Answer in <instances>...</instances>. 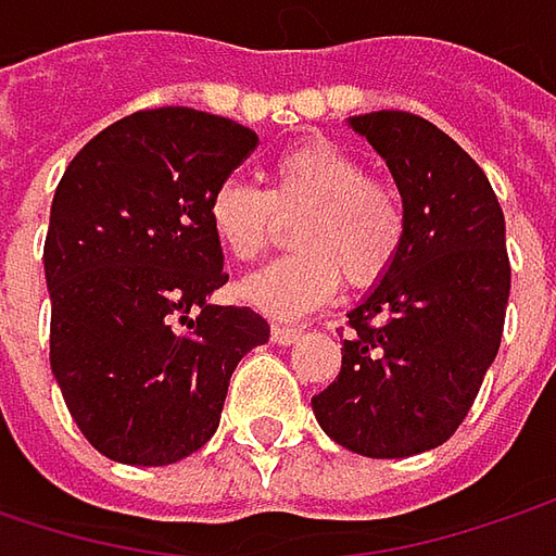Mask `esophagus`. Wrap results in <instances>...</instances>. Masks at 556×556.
<instances>
[{"label":"esophagus","mask_w":556,"mask_h":556,"mask_svg":"<svg viewBox=\"0 0 556 556\" xmlns=\"http://www.w3.org/2000/svg\"><path fill=\"white\" fill-rule=\"evenodd\" d=\"M299 337H302V327H292V324H274V330H270V340L277 345L295 343Z\"/></svg>","instance_id":"obj_1"}]
</instances>
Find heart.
Returning a JSON list of instances; mask_svg holds the SVG:
<instances>
[{
	"mask_svg": "<svg viewBox=\"0 0 556 556\" xmlns=\"http://www.w3.org/2000/svg\"><path fill=\"white\" fill-rule=\"evenodd\" d=\"M207 223L219 248L239 261H257L295 223L292 254L239 282V299L267 317H305L349 286H375L400 261L408 236L403 191L368 176V166L327 138H311L279 153L267 191L242 179L213 188Z\"/></svg>",
	"mask_w": 556,
	"mask_h": 556,
	"instance_id": "obj_1",
	"label": "heart"
}]
</instances>
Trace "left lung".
I'll return each mask as SVG.
<instances>
[{
  "instance_id": "8db88e82",
  "label": "left lung",
  "mask_w": 556,
  "mask_h": 556,
  "mask_svg": "<svg viewBox=\"0 0 556 556\" xmlns=\"http://www.w3.org/2000/svg\"><path fill=\"white\" fill-rule=\"evenodd\" d=\"M349 125L387 160L408 236L393 270L349 311L343 368L311 408L345 450L403 459L453 438L501 349L504 211L481 166L428 118L380 110Z\"/></svg>"
}]
</instances>
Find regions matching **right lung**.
I'll return each mask as SVG.
<instances>
[{"instance_id":"obj_1","label":"right lung","mask_w":556,"mask_h":556,"mask_svg":"<svg viewBox=\"0 0 556 556\" xmlns=\"http://www.w3.org/2000/svg\"><path fill=\"white\" fill-rule=\"evenodd\" d=\"M254 148L232 118L141 110L87 141L55 188L50 365L81 434L115 463L201 450L236 365L270 340L257 311L211 305L229 274L207 201Z\"/></svg>"}]
</instances>
